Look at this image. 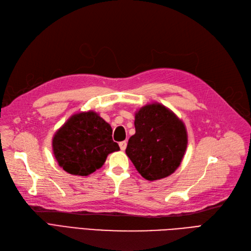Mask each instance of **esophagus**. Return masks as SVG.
I'll use <instances>...</instances> for the list:
<instances>
[{
    "label": "esophagus",
    "mask_w": 251,
    "mask_h": 251,
    "mask_svg": "<svg viewBox=\"0 0 251 251\" xmlns=\"http://www.w3.org/2000/svg\"><path fill=\"white\" fill-rule=\"evenodd\" d=\"M119 146H120V148H121V150H125L126 149V147H127V142L126 141H123V142H120V144H119Z\"/></svg>",
    "instance_id": "34e87169"
}]
</instances>
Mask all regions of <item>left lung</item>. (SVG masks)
<instances>
[{
	"instance_id": "1",
	"label": "left lung",
	"mask_w": 251,
	"mask_h": 251,
	"mask_svg": "<svg viewBox=\"0 0 251 251\" xmlns=\"http://www.w3.org/2000/svg\"><path fill=\"white\" fill-rule=\"evenodd\" d=\"M135 133L126 154L145 179L165 178L179 167L187 150L188 133L182 121L163 104L152 103L135 112Z\"/></svg>"
}]
</instances>
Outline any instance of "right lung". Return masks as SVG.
Segmentation results:
<instances>
[{"label":"right lung","instance_id":"obj_1","mask_svg":"<svg viewBox=\"0 0 251 251\" xmlns=\"http://www.w3.org/2000/svg\"><path fill=\"white\" fill-rule=\"evenodd\" d=\"M111 135V126L97 112H79L54 134V156L66 172L87 176L104 165L109 153L120 150Z\"/></svg>","mask_w":251,"mask_h":251}]
</instances>
